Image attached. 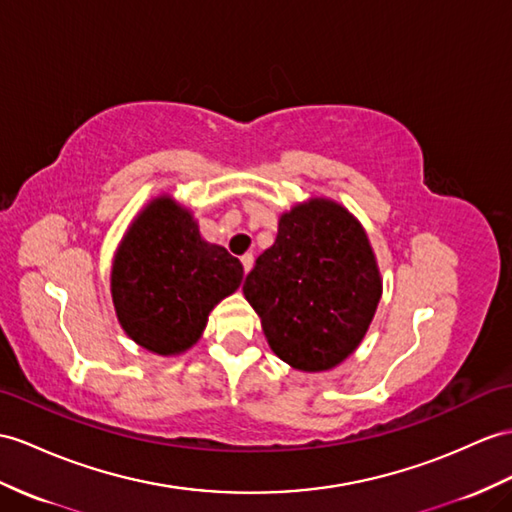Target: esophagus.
Listing matches in <instances>:
<instances>
[{
	"label": "esophagus",
	"instance_id": "34e87169",
	"mask_svg": "<svg viewBox=\"0 0 512 512\" xmlns=\"http://www.w3.org/2000/svg\"><path fill=\"white\" fill-rule=\"evenodd\" d=\"M241 263H243V271L249 273V269L254 267V254H243L241 256Z\"/></svg>",
	"mask_w": 512,
	"mask_h": 512
}]
</instances>
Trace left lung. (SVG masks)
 <instances>
[{"label":"left lung","instance_id":"left-lung-1","mask_svg":"<svg viewBox=\"0 0 512 512\" xmlns=\"http://www.w3.org/2000/svg\"><path fill=\"white\" fill-rule=\"evenodd\" d=\"M273 354L299 371H328L367 334L382 295L363 226L332 199L284 213L276 243L243 284Z\"/></svg>","mask_w":512,"mask_h":512}]
</instances>
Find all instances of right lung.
Returning a JSON list of instances; mask_svg holds the SVG:
<instances>
[{
    "label": "right lung",
    "instance_id": "add662e5",
    "mask_svg": "<svg viewBox=\"0 0 512 512\" xmlns=\"http://www.w3.org/2000/svg\"><path fill=\"white\" fill-rule=\"evenodd\" d=\"M243 265L206 243L189 210L169 195L132 221L110 273L121 328L145 350L171 356L202 336L210 310L241 286Z\"/></svg>",
    "mask_w": 512,
    "mask_h": 512
}]
</instances>
